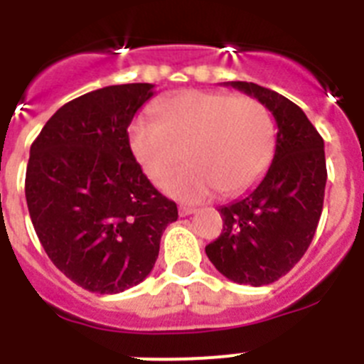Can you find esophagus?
I'll list each match as a JSON object with an SVG mask.
<instances>
[{
	"mask_svg": "<svg viewBox=\"0 0 364 364\" xmlns=\"http://www.w3.org/2000/svg\"><path fill=\"white\" fill-rule=\"evenodd\" d=\"M195 208H189V205H180L178 208V213H180V217H188V215H193L195 213Z\"/></svg>",
	"mask_w": 364,
	"mask_h": 364,
	"instance_id": "obj_1",
	"label": "esophagus"
}]
</instances>
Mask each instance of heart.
Wrapping results in <instances>:
<instances>
[{"label":"heart","instance_id":"obj_1","mask_svg":"<svg viewBox=\"0 0 364 364\" xmlns=\"http://www.w3.org/2000/svg\"><path fill=\"white\" fill-rule=\"evenodd\" d=\"M160 122L136 118L129 142L151 182L162 186L186 160L189 166L166 184L169 195L200 200L213 191L237 195L266 171L275 125L253 96L188 91L160 105Z\"/></svg>","mask_w":364,"mask_h":364}]
</instances>
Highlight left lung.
Segmentation results:
<instances>
[{
  "label": "left lung",
  "instance_id": "obj_1",
  "mask_svg": "<svg viewBox=\"0 0 364 364\" xmlns=\"http://www.w3.org/2000/svg\"><path fill=\"white\" fill-rule=\"evenodd\" d=\"M266 105L277 124L275 154L259 184L220 205L222 233L205 246L215 268L239 284L279 281L306 253L323 213L324 140L299 105L252 82H228Z\"/></svg>",
  "mask_w": 364,
  "mask_h": 364
}]
</instances>
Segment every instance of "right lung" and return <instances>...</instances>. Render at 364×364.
Returning <instances> with one entry per match:
<instances>
[{
  "instance_id": "1",
  "label": "right lung",
  "mask_w": 364,
  "mask_h": 364,
  "mask_svg": "<svg viewBox=\"0 0 364 364\" xmlns=\"http://www.w3.org/2000/svg\"><path fill=\"white\" fill-rule=\"evenodd\" d=\"M153 83L109 85L58 109L32 142L25 197L45 253L74 284L120 294L153 269L176 204L154 189L129 146Z\"/></svg>"
}]
</instances>
